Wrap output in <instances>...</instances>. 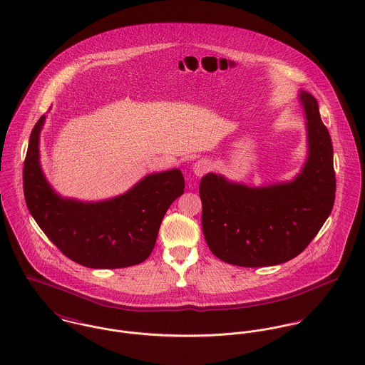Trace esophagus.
I'll return each mask as SVG.
<instances>
[{"label": "esophagus", "mask_w": 365, "mask_h": 365, "mask_svg": "<svg viewBox=\"0 0 365 365\" xmlns=\"http://www.w3.org/2000/svg\"><path fill=\"white\" fill-rule=\"evenodd\" d=\"M210 167H212V164H210V161H209L208 158H200L198 161L194 163L192 171L195 173V175L201 177V175H204V174L208 173L209 170H210Z\"/></svg>", "instance_id": "34e87169"}]
</instances>
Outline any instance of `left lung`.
Masks as SVG:
<instances>
[{
    "mask_svg": "<svg viewBox=\"0 0 365 365\" xmlns=\"http://www.w3.org/2000/svg\"><path fill=\"white\" fill-rule=\"evenodd\" d=\"M308 160L291 182L252 188L209 173L200 184L210 252L240 267H268L301 255L329 217L336 197L333 146L319 106L301 91Z\"/></svg>",
    "mask_w": 365,
    "mask_h": 365,
    "instance_id": "8db88e82",
    "label": "left lung"
}]
</instances>
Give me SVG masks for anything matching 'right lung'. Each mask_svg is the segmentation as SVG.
Listing matches in <instances>:
<instances>
[{"mask_svg": "<svg viewBox=\"0 0 365 365\" xmlns=\"http://www.w3.org/2000/svg\"><path fill=\"white\" fill-rule=\"evenodd\" d=\"M36 122L24 161V195L31 215L53 245L70 260L90 268H123L146 260L156 245L161 220L184 194L177 168L146 175L126 194L101 202L57 195L39 164Z\"/></svg>", "mask_w": 365, "mask_h": 365, "instance_id": "right-lung-1", "label": "right lung"}]
</instances>
